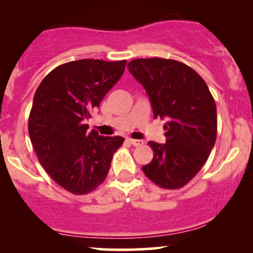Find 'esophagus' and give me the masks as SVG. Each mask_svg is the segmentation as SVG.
Returning <instances> with one entry per match:
<instances>
[{"mask_svg":"<svg viewBox=\"0 0 253 253\" xmlns=\"http://www.w3.org/2000/svg\"><path fill=\"white\" fill-rule=\"evenodd\" d=\"M127 141H129V143H130L131 145H133V146H140V145H143V144H144V141H143V140L131 139V138H129V139H127Z\"/></svg>","mask_w":253,"mask_h":253,"instance_id":"esophagus-1","label":"esophagus"}]
</instances>
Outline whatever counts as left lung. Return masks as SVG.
Wrapping results in <instances>:
<instances>
[{
    "instance_id": "obj_1",
    "label": "left lung",
    "mask_w": 253,
    "mask_h": 253,
    "mask_svg": "<svg viewBox=\"0 0 253 253\" xmlns=\"http://www.w3.org/2000/svg\"><path fill=\"white\" fill-rule=\"evenodd\" d=\"M144 86L154 119L166 120V144L150 141L153 159L144 174L162 189L174 190L195 177L216 139V106L204 79L182 62L137 58L127 63Z\"/></svg>"
}]
</instances>
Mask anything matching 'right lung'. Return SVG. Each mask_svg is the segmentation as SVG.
Masks as SVG:
<instances>
[{
	"mask_svg": "<svg viewBox=\"0 0 253 253\" xmlns=\"http://www.w3.org/2000/svg\"><path fill=\"white\" fill-rule=\"evenodd\" d=\"M126 61L85 60L55 68L40 83L29 134L41 166L67 191L86 195L105 181L124 138L99 136L86 120L119 82Z\"/></svg>",
	"mask_w": 253,
	"mask_h": 253,
	"instance_id": "1",
	"label": "right lung"
}]
</instances>
